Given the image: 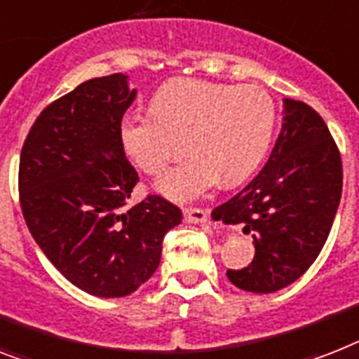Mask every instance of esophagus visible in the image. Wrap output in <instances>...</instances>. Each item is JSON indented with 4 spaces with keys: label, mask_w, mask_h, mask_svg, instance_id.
<instances>
[{
    "label": "esophagus",
    "mask_w": 359,
    "mask_h": 359,
    "mask_svg": "<svg viewBox=\"0 0 359 359\" xmlns=\"http://www.w3.org/2000/svg\"><path fill=\"white\" fill-rule=\"evenodd\" d=\"M184 219L186 223H195V225H199V223H206V221H208V215H206L205 210L201 208H186Z\"/></svg>",
    "instance_id": "esophagus-1"
}]
</instances>
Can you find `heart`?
Segmentation results:
<instances>
[{"label": "heart", "instance_id": "b5f03b06", "mask_svg": "<svg viewBox=\"0 0 359 359\" xmlns=\"http://www.w3.org/2000/svg\"><path fill=\"white\" fill-rule=\"evenodd\" d=\"M275 125V101L260 86L175 79L153 95L149 112L121 116L118 138L138 170L156 175L177 149L175 136H188L191 156L154 182L168 199L188 203L219 179L225 186L249 179L269 151Z\"/></svg>", "mask_w": 359, "mask_h": 359}]
</instances>
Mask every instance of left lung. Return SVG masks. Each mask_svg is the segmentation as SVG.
I'll list each match as a JSON object with an SVG mask.
<instances>
[{
	"label": "left lung",
	"instance_id": "1",
	"mask_svg": "<svg viewBox=\"0 0 359 359\" xmlns=\"http://www.w3.org/2000/svg\"><path fill=\"white\" fill-rule=\"evenodd\" d=\"M282 114L267 164L212 212L252 236V262L226 271L236 287L252 293H275L304 275L330 234L343 188L339 151L321 116L287 97Z\"/></svg>",
	"mask_w": 359,
	"mask_h": 359
}]
</instances>
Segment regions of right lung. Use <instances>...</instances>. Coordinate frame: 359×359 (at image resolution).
<instances>
[{"instance_id": "add662e5", "label": "right lung", "mask_w": 359, "mask_h": 359, "mask_svg": "<svg viewBox=\"0 0 359 359\" xmlns=\"http://www.w3.org/2000/svg\"><path fill=\"white\" fill-rule=\"evenodd\" d=\"M136 99L129 77L90 79L42 110L20 154L31 236L64 278L90 295H130L153 276L182 212L158 195L127 208L138 173L118 125Z\"/></svg>"}]
</instances>
